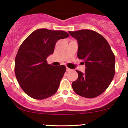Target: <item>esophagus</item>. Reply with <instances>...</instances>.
<instances>
[{
	"instance_id": "1",
	"label": "esophagus",
	"mask_w": 128,
	"mask_h": 128,
	"mask_svg": "<svg viewBox=\"0 0 128 128\" xmlns=\"http://www.w3.org/2000/svg\"><path fill=\"white\" fill-rule=\"evenodd\" d=\"M70 70H71V69H69V68H66V71L67 72H69V71H70Z\"/></svg>"
}]
</instances>
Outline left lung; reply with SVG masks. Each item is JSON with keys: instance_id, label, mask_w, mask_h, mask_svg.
Here are the masks:
<instances>
[{"instance_id": "1", "label": "left lung", "mask_w": 128, "mask_h": 128, "mask_svg": "<svg viewBox=\"0 0 128 128\" xmlns=\"http://www.w3.org/2000/svg\"><path fill=\"white\" fill-rule=\"evenodd\" d=\"M78 42L77 56L84 62V72L76 70L78 78L72 87L77 95L93 98L110 85L115 73V57L108 41L95 31L69 32Z\"/></svg>"}]
</instances>
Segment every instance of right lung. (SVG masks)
<instances>
[{
	"label": "right lung",
	"instance_id": "1",
	"mask_svg": "<svg viewBox=\"0 0 128 128\" xmlns=\"http://www.w3.org/2000/svg\"><path fill=\"white\" fill-rule=\"evenodd\" d=\"M69 36L64 31L41 28L31 33L20 46L15 57V76L30 97L42 100L56 94L66 68L48 64L46 59L53 54L57 41Z\"/></svg>",
	"mask_w": 128,
	"mask_h": 128
}]
</instances>
